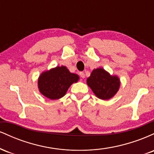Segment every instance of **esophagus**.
<instances>
[{"mask_svg": "<svg viewBox=\"0 0 154 154\" xmlns=\"http://www.w3.org/2000/svg\"><path fill=\"white\" fill-rule=\"evenodd\" d=\"M79 76H80L82 78H85V75L84 72H79Z\"/></svg>", "mask_w": 154, "mask_h": 154, "instance_id": "1", "label": "esophagus"}]
</instances>
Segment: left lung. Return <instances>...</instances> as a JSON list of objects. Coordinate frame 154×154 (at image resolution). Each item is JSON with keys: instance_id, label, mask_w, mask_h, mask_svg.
<instances>
[{"instance_id": "obj_1", "label": "left lung", "mask_w": 154, "mask_h": 154, "mask_svg": "<svg viewBox=\"0 0 154 154\" xmlns=\"http://www.w3.org/2000/svg\"><path fill=\"white\" fill-rule=\"evenodd\" d=\"M87 84L98 98L109 100L119 91L120 80L117 76L111 75L103 68H98L91 72Z\"/></svg>"}]
</instances>
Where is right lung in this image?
I'll use <instances>...</instances> for the list:
<instances>
[{"mask_svg": "<svg viewBox=\"0 0 154 154\" xmlns=\"http://www.w3.org/2000/svg\"><path fill=\"white\" fill-rule=\"evenodd\" d=\"M79 79L77 74L71 73L66 66H56L40 75L38 82L39 91L49 99H59Z\"/></svg>", "mask_w": 154, "mask_h": 154, "instance_id": "obj_1", "label": "right lung"}]
</instances>
